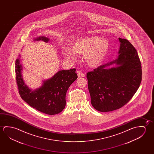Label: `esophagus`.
Masks as SVG:
<instances>
[{
    "mask_svg": "<svg viewBox=\"0 0 154 154\" xmlns=\"http://www.w3.org/2000/svg\"><path fill=\"white\" fill-rule=\"evenodd\" d=\"M77 73L78 77H85V74L82 71H78Z\"/></svg>",
    "mask_w": 154,
    "mask_h": 154,
    "instance_id": "1",
    "label": "esophagus"
}]
</instances>
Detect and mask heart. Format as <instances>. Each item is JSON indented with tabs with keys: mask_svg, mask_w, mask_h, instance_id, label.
Returning a JSON list of instances; mask_svg holds the SVG:
<instances>
[{
	"mask_svg": "<svg viewBox=\"0 0 154 154\" xmlns=\"http://www.w3.org/2000/svg\"><path fill=\"white\" fill-rule=\"evenodd\" d=\"M109 44L106 39L99 36H90L76 40L72 45V49L65 48L63 53L66 58L73 60L76 54H85V60L88 64L98 66L103 61L109 51Z\"/></svg>",
	"mask_w": 154,
	"mask_h": 154,
	"instance_id": "heart-1",
	"label": "heart"
}]
</instances>
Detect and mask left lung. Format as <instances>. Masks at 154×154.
<instances>
[{"instance_id": "8db88e82", "label": "left lung", "mask_w": 154, "mask_h": 154, "mask_svg": "<svg viewBox=\"0 0 154 154\" xmlns=\"http://www.w3.org/2000/svg\"><path fill=\"white\" fill-rule=\"evenodd\" d=\"M120 42L118 58L86 74L91 104L97 111H114L127 103L142 80L141 63L135 48L125 38ZM115 63L116 66L110 68Z\"/></svg>"}]
</instances>
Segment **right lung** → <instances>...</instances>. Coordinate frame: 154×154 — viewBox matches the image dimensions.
Here are the masks:
<instances>
[{
  "label": "right lung",
  "mask_w": 154,
  "mask_h": 154,
  "mask_svg": "<svg viewBox=\"0 0 154 154\" xmlns=\"http://www.w3.org/2000/svg\"><path fill=\"white\" fill-rule=\"evenodd\" d=\"M35 41L48 42L49 39L40 36ZM20 57L15 61V76L19 93L21 98L36 110L49 115H55L63 111L66 106V96L71 84L77 79L76 69L60 70L50 78L43 81L40 88L32 90L25 84L21 75Z\"/></svg>",
  "instance_id": "1"
}]
</instances>
